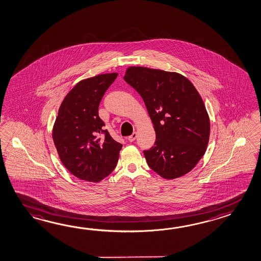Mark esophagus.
Returning <instances> with one entry per match:
<instances>
[{"label":"esophagus","instance_id":"obj_1","mask_svg":"<svg viewBox=\"0 0 261 261\" xmlns=\"http://www.w3.org/2000/svg\"><path fill=\"white\" fill-rule=\"evenodd\" d=\"M137 137H138V134H137V132H134L131 136L128 137V140H129L130 142H133V141H135L136 139H137Z\"/></svg>","mask_w":261,"mask_h":261}]
</instances>
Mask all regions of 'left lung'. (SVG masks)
Here are the masks:
<instances>
[{
  "mask_svg": "<svg viewBox=\"0 0 261 261\" xmlns=\"http://www.w3.org/2000/svg\"><path fill=\"white\" fill-rule=\"evenodd\" d=\"M123 79L143 98L154 125V146L143 150L147 164L166 179L186 175L204 154L210 135L195 87L176 72L145 67L128 68Z\"/></svg>",
  "mask_w": 261,
  "mask_h": 261,
  "instance_id": "1",
  "label": "left lung"
}]
</instances>
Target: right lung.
<instances>
[{
	"label": "right lung",
	"mask_w": 261,
	"mask_h": 261,
	"mask_svg": "<svg viewBox=\"0 0 261 261\" xmlns=\"http://www.w3.org/2000/svg\"><path fill=\"white\" fill-rule=\"evenodd\" d=\"M118 73L81 81L66 96L53 129L59 158L68 170L83 180L99 182L117 165L122 145L104 130L98 107Z\"/></svg>",
	"instance_id": "obj_1"
}]
</instances>
